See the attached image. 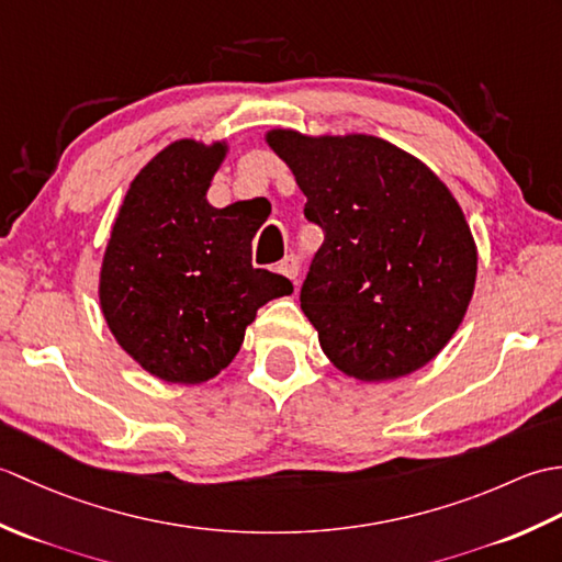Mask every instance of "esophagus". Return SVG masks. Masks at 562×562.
Segmentation results:
<instances>
[{
  "instance_id": "obj_1",
  "label": "esophagus",
  "mask_w": 562,
  "mask_h": 562,
  "mask_svg": "<svg viewBox=\"0 0 562 562\" xmlns=\"http://www.w3.org/2000/svg\"><path fill=\"white\" fill-rule=\"evenodd\" d=\"M278 270L284 274V278H290L292 282H296V278H300V258H296L294 254L284 256V258L280 260Z\"/></svg>"
}]
</instances>
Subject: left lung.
Wrapping results in <instances>:
<instances>
[{"mask_svg": "<svg viewBox=\"0 0 562 562\" xmlns=\"http://www.w3.org/2000/svg\"><path fill=\"white\" fill-rule=\"evenodd\" d=\"M306 195L324 244L302 312L340 372L398 379L451 340L473 296L475 244L449 188L408 151L372 135L268 133Z\"/></svg>", "mask_w": 562, "mask_h": 562, "instance_id": "1", "label": "left lung"}]
</instances>
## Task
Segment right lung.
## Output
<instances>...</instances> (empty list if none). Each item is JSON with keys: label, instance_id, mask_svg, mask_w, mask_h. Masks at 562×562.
Returning <instances> with one entry per match:
<instances>
[{"label": "right lung", "instance_id": "right-lung-1", "mask_svg": "<svg viewBox=\"0 0 562 562\" xmlns=\"http://www.w3.org/2000/svg\"><path fill=\"white\" fill-rule=\"evenodd\" d=\"M226 147L181 139L130 183L101 268V308L115 340L149 374L202 384L229 364L246 326L274 296L278 272L254 268L258 232L244 202L212 207L207 188Z\"/></svg>", "mask_w": 562, "mask_h": 562}]
</instances>
